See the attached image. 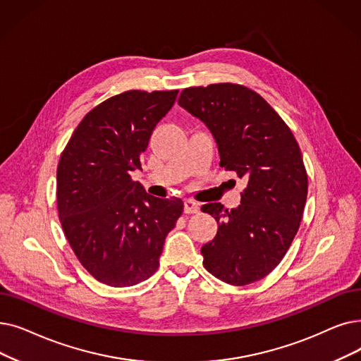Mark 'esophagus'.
<instances>
[{
    "label": "esophagus",
    "mask_w": 361,
    "mask_h": 361,
    "mask_svg": "<svg viewBox=\"0 0 361 361\" xmlns=\"http://www.w3.org/2000/svg\"><path fill=\"white\" fill-rule=\"evenodd\" d=\"M184 212L185 214H197L199 212V203H196L195 200H190V199L184 200Z\"/></svg>",
    "instance_id": "esophagus-1"
}]
</instances>
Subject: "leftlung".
<instances>
[{"label":"left lung","mask_w":361,"mask_h":361,"mask_svg":"<svg viewBox=\"0 0 361 361\" xmlns=\"http://www.w3.org/2000/svg\"><path fill=\"white\" fill-rule=\"evenodd\" d=\"M178 104L212 133L219 166L246 180L236 209L202 207L218 223L216 236L200 249L203 265L228 285L254 283L277 267L300 228L308 193L301 149L286 122L245 85L184 88Z\"/></svg>","instance_id":"obj_1"}]
</instances>
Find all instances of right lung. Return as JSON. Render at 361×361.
<instances>
[{"mask_svg":"<svg viewBox=\"0 0 361 361\" xmlns=\"http://www.w3.org/2000/svg\"><path fill=\"white\" fill-rule=\"evenodd\" d=\"M177 94L131 90L104 100L60 154L61 228L82 267L107 286H134L158 270L166 234L183 214L181 199L153 197L131 178Z\"/></svg>","mask_w":361,"mask_h":361,"instance_id":"1","label":"right lung"}]
</instances>
